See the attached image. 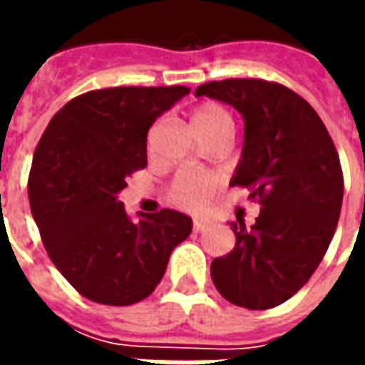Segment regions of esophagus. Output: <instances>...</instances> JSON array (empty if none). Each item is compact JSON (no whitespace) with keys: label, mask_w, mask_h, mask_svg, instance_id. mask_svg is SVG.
Masks as SVG:
<instances>
[{"label":"esophagus","mask_w":365,"mask_h":365,"mask_svg":"<svg viewBox=\"0 0 365 365\" xmlns=\"http://www.w3.org/2000/svg\"><path fill=\"white\" fill-rule=\"evenodd\" d=\"M205 229L207 221H203V219H193V230H195V232H203Z\"/></svg>","instance_id":"esophagus-1"}]
</instances>
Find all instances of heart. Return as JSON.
<instances>
[{
  "label": "heart",
  "instance_id": "obj_1",
  "mask_svg": "<svg viewBox=\"0 0 365 365\" xmlns=\"http://www.w3.org/2000/svg\"><path fill=\"white\" fill-rule=\"evenodd\" d=\"M191 127L199 136H205L217 128L232 127V119L222 105L207 101L191 111ZM217 185H219L217 175L183 170L168 183L166 195L174 205L183 209H199L211 199Z\"/></svg>",
  "mask_w": 365,
  "mask_h": 365
}]
</instances>
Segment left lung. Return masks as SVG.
Listing matches in <instances>:
<instances>
[{
  "label": "left lung",
  "mask_w": 365,
  "mask_h": 365,
  "mask_svg": "<svg viewBox=\"0 0 365 365\" xmlns=\"http://www.w3.org/2000/svg\"><path fill=\"white\" fill-rule=\"evenodd\" d=\"M195 96L242 113L245 148L230 185L262 205L252 229L230 222L237 245L211 264L215 287L252 311L282 305L309 282L334 237L344 195L336 146L313 107L282 83L230 78L199 86Z\"/></svg>",
  "instance_id": "obj_1"
}]
</instances>
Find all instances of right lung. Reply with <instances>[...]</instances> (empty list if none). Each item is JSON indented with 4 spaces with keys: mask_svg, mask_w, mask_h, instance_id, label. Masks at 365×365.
I'll use <instances>...</instances> for the list:
<instances>
[{
    "mask_svg": "<svg viewBox=\"0 0 365 365\" xmlns=\"http://www.w3.org/2000/svg\"><path fill=\"white\" fill-rule=\"evenodd\" d=\"M185 86H120L70 99L44 128L29 174V203L52 264L80 295L125 307L156 289L191 219L172 209L130 222L117 193L146 168L152 123Z\"/></svg>",
    "mask_w": 365,
    "mask_h": 365,
    "instance_id": "1",
    "label": "right lung"
}]
</instances>
